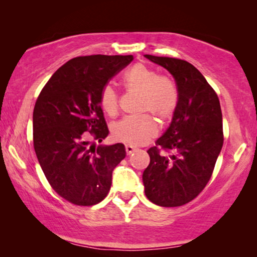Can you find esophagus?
Masks as SVG:
<instances>
[{"label": "esophagus", "instance_id": "34e87169", "mask_svg": "<svg viewBox=\"0 0 257 257\" xmlns=\"http://www.w3.org/2000/svg\"><path fill=\"white\" fill-rule=\"evenodd\" d=\"M125 150H126V154H127V156H131V154H132L133 152H135V151H136L137 149H136V147L131 146V145H126Z\"/></svg>", "mask_w": 257, "mask_h": 257}]
</instances>
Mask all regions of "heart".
Instances as JSON below:
<instances>
[{"mask_svg":"<svg viewBox=\"0 0 257 257\" xmlns=\"http://www.w3.org/2000/svg\"><path fill=\"white\" fill-rule=\"evenodd\" d=\"M128 90L142 93L140 112H151L160 120L170 119L177 110L179 94L175 84L167 77L144 64L133 65L124 76ZM100 105L106 113L114 115L118 112L119 97L115 89L106 84L100 92ZM157 124L149 114L126 117L112 126V136L118 142L131 146L144 145L157 135Z\"/></svg>","mask_w":257,"mask_h":257,"instance_id":"1","label":"heart"}]
</instances>
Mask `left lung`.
<instances>
[{
  "instance_id": "obj_1",
  "label": "left lung",
  "mask_w": 257,
  "mask_h": 257,
  "mask_svg": "<svg viewBox=\"0 0 257 257\" xmlns=\"http://www.w3.org/2000/svg\"><path fill=\"white\" fill-rule=\"evenodd\" d=\"M173 76L179 100L171 124L147 151L150 165L143 173L145 194L161 207L192 201L206 187L223 145L219 98L202 73L182 59L144 55ZM159 148L171 150L165 156Z\"/></svg>"
}]
</instances>
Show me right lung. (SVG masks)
Instances as JSON below:
<instances>
[{
    "label": "right lung",
    "mask_w": 257,
    "mask_h": 257,
    "mask_svg": "<svg viewBox=\"0 0 257 257\" xmlns=\"http://www.w3.org/2000/svg\"><path fill=\"white\" fill-rule=\"evenodd\" d=\"M133 59L93 55L70 59L45 84L34 108V149L42 171L62 198L93 206L107 195L112 172L126 156L122 144L92 147L108 136L100 92Z\"/></svg>",
    "instance_id": "obj_1"
}]
</instances>
